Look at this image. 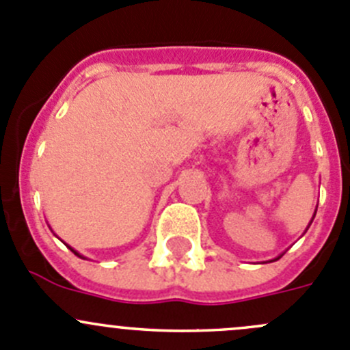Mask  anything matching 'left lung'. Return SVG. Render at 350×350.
<instances>
[{"label":"left lung","mask_w":350,"mask_h":350,"mask_svg":"<svg viewBox=\"0 0 350 350\" xmlns=\"http://www.w3.org/2000/svg\"><path fill=\"white\" fill-rule=\"evenodd\" d=\"M314 215H317V212H314V213H313V219H314ZM313 219H311V222H313ZM311 222H310V226H311ZM280 256H282V254H280ZM280 256H277V258H273V260H272V261H275V260H279V258H280Z\"/></svg>","instance_id":"obj_1"}]
</instances>
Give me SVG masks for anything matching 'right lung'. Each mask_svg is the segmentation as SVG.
I'll use <instances>...</instances> for the list:
<instances>
[{"label":"right lung","instance_id":"obj_1","mask_svg":"<svg viewBox=\"0 0 350 350\" xmlns=\"http://www.w3.org/2000/svg\"><path fill=\"white\" fill-rule=\"evenodd\" d=\"M66 246H68V244H66ZM68 247H70V250H71V251H73V253H75V254H77V256H78V258H83V260H85V256H81V254H80V253H78V251H75V250H73V247H71V246H68Z\"/></svg>","mask_w":350,"mask_h":350}]
</instances>
